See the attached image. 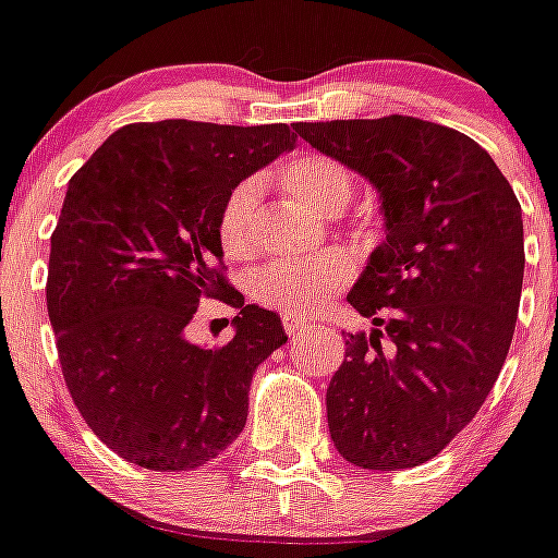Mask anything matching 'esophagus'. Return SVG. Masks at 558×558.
Returning a JSON list of instances; mask_svg holds the SVG:
<instances>
[{"mask_svg": "<svg viewBox=\"0 0 558 558\" xmlns=\"http://www.w3.org/2000/svg\"><path fill=\"white\" fill-rule=\"evenodd\" d=\"M283 329H286V335H289V337L302 335V331L307 329V320L294 318V315H283Z\"/></svg>", "mask_w": 558, "mask_h": 558, "instance_id": "esophagus-1", "label": "esophagus"}]
</instances>
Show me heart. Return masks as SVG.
<instances>
[{"label": "heart", "instance_id": "b5f03b06", "mask_svg": "<svg viewBox=\"0 0 558 558\" xmlns=\"http://www.w3.org/2000/svg\"><path fill=\"white\" fill-rule=\"evenodd\" d=\"M280 189L320 216H337L353 199V174L342 161L324 154L294 156L278 170ZM262 189L253 178L240 180L223 199L216 234L223 256L245 262L256 251V223ZM353 278V264L345 253L326 251L302 264H267L251 278V300L280 315H311L326 305Z\"/></svg>", "mask_w": 558, "mask_h": 558}]
</instances>
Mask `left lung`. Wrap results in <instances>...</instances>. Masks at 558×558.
Returning <instances> with one entry per match:
<instances>
[{
  "label": "left lung",
  "mask_w": 558,
  "mask_h": 558,
  "mask_svg": "<svg viewBox=\"0 0 558 558\" xmlns=\"http://www.w3.org/2000/svg\"><path fill=\"white\" fill-rule=\"evenodd\" d=\"M384 196L386 240L348 294L375 329L345 337L326 388L335 448L362 470L435 459L499 378L523 283L521 205L472 137L413 116L302 123Z\"/></svg>",
  "instance_id": "8db88e82"
}]
</instances>
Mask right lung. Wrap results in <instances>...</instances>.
<instances>
[{
  "instance_id": "obj_1",
  "label": "right lung",
  "mask_w": 558,
  "mask_h": 558,
  "mask_svg": "<svg viewBox=\"0 0 558 558\" xmlns=\"http://www.w3.org/2000/svg\"><path fill=\"white\" fill-rule=\"evenodd\" d=\"M294 143L286 123H129L72 174L45 296L72 402L121 459L189 472L243 432L253 369L289 337L227 280L216 223L229 191ZM202 299L241 311L223 347L184 340Z\"/></svg>"
}]
</instances>
